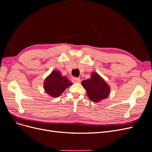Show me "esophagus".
Listing matches in <instances>:
<instances>
[{"instance_id": "34e87169", "label": "esophagus", "mask_w": 152, "mask_h": 152, "mask_svg": "<svg viewBox=\"0 0 152 152\" xmlns=\"http://www.w3.org/2000/svg\"><path fill=\"white\" fill-rule=\"evenodd\" d=\"M72 80L73 82V83H79L80 82V79L79 78H77V77H73L72 79Z\"/></svg>"}]
</instances>
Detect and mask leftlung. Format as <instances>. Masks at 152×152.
<instances>
[{
  "label": "left lung",
  "instance_id": "8db88e82",
  "mask_svg": "<svg viewBox=\"0 0 152 152\" xmlns=\"http://www.w3.org/2000/svg\"><path fill=\"white\" fill-rule=\"evenodd\" d=\"M82 86L87 91L89 98L98 103L107 98L110 93V86L97 73L93 72L91 78L82 82Z\"/></svg>",
  "mask_w": 152,
  "mask_h": 152
}]
</instances>
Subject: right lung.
<instances>
[{"label":"right lung","mask_w":152,"mask_h":152,"mask_svg":"<svg viewBox=\"0 0 152 152\" xmlns=\"http://www.w3.org/2000/svg\"><path fill=\"white\" fill-rule=\"evenodd\" d=\"M72 84L66 77L61 75L60 72L54 70L45 79L44 88L45 93L53 98H56Z\"/></svg>","instance_id":"obj_1"}]
</instances>
